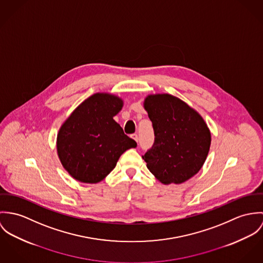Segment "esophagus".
I'll list each match as a JSON object with an SVG mask.
<instances>
[{
	"label": "esophagus",
	"mask_w": 263,
	"mask_h": 263,
	"mask_svg": "<svg viewBox=\"0 0 263 263\" xmlns=\"http://www.w3.org/2000/svg\"><path fill=\"white\" fill-rule=\"evenodd\" d=\"M131 138H133V139H134L136 142H138V135H137L136 133L132 134V135H131Z\"/></svg>",
	"instance_id": "1"
}]
</instances>
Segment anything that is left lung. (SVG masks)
Wrapping results in <instances>:
<instances>
[{"mask_svg": "<svg viewBox=\"0 0 263 263\" xmlns=\"http://www.w3.org/2000/svg\"><path fill=\"white\" fill-rule=\"evenodd\" d=\"M144 108L155 136L153 145L142 156L150 173L163 184H179L197 175L211 145L204 119L168 93L148 96Z\"/></svg>", "mask_w": 263, "mask_h": 263, "instance_id": "obj_1", "label": "left lung"}]
</instances>
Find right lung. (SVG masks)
<instances>
[{"instance_id":"right-lung-1","label":"right lung","mask_w":263,"mask_h":263,"mask_svg":"<svg viewBox=\"0 0 263 263\" xmlns=\"http://www.w3.org/2000/svg\"><path fill=\"white\" fill-rule=\"evenodd\" d=\"M122 107L120 98L98 92L85 100L62 124L58 154L74 179L86 183L101 181L115 168L127 149L137 146L113 119Z\"/></svg>"}]
</instances>
